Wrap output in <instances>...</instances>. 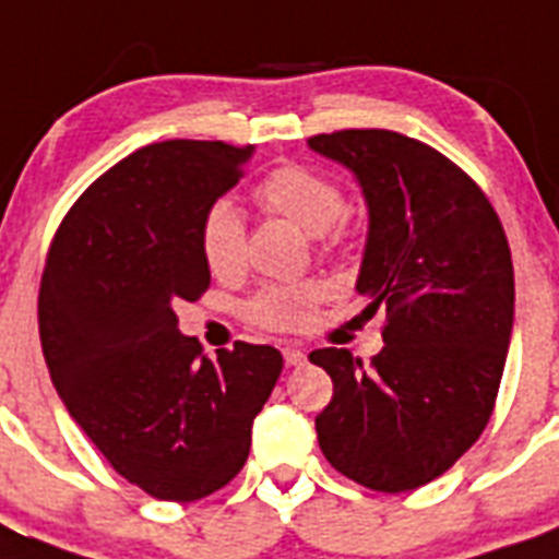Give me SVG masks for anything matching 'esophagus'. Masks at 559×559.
Returning a JSON list of instances; mask_svg holds the SVG:
<instances>
[{
  "label": "esophagus",
  "instance_id": "obj_1",
  "mask_svg": "<svg viewBox=\"0 0 559 559\" xmlns=\"http://www.w3.org/2000/svg\"><path fill=\"white\" fill-rule=\"evenodd\" d=\"M283 358H285V364H288V367H305V364H308V355H305L302 349H296V347H285Z\"/></svg>",
  "mask_w": 559,
  "mask_h": 559
}]
</instances>
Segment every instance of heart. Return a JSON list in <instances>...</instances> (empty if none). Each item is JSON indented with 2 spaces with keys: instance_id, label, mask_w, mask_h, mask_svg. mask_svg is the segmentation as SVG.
Wrapping results in <instances>:
<instances>
[{
  "instance_id": "obj_1",
  "label": "heart",
  "mask_w": 559,
  "mask_h": 559,
  "mask_svg": "<svg viewBox=\"0 0 559 559\" xmlns=\"http://www.w3.org/2000/svg\"><path fill=\"white\" fill-rule=\"evenodd\" d=\"M257 204L276 212L319 237L324 246L344 237V195L338 185L310 167L285 165L269 173L254 190ZM201 254L215 276H235L246 263V221L240 206L231 201H215L201 221ZM324 296V285H269L254 296L249 313L254 322L274 330H290L308 322L310 305Z\"/></svg>"
}]
</instances>
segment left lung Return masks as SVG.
Masks as SVG:
<instances>
[{
  "label": "left lung",
  "mask_w": 559,
  "mask_h": 559,
  "mask_svg": "<svg viewBox=\"0 0 559 559\" xmlns=\"http://www.w3.org/2000/svg\"><path fill=\"white\" fill-rule=\"evenodd\" d=\"M310 151L355 176L369 231L364 313L386 308L383 349L310 353L333 378L319 448L353 481L406 492L453 467L481 437L515 322L512 254L476 181L423 142L383 128L319 133Z\"/></svg>",
  "instance_id": "1"
}]
</instances>
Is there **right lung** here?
Wrapping results in <instances>:
<instances>
[{"mask_svg": "<svg viewBox=\"0 0 559 559\" xmlns=\"http://www.w3.org/2000/svg\"><path fill=\"white\" fill-rule=\"evenodd\" d=\"M251 153L199 140L140 147L75 201L41 276L52 386L114 471L162 501H199L240 473L283 372L269 344L206 358L173 310L210 288L201 221Z\"/></svg>", "mask_w": 559, "mask_h": 559, "instance_id": "1", "label": "right lung"}]
</instances>
